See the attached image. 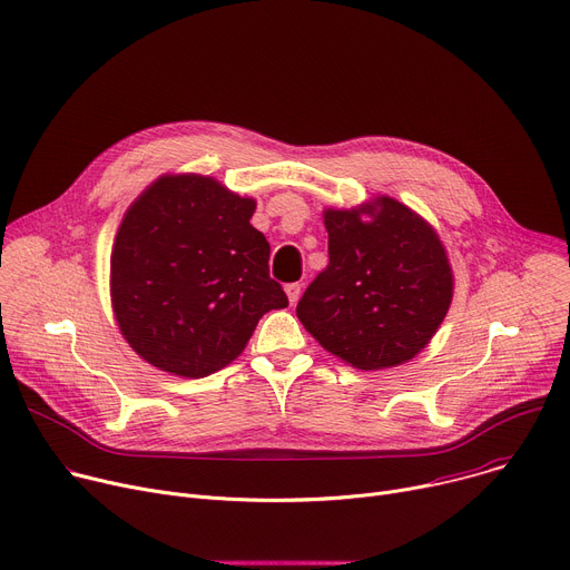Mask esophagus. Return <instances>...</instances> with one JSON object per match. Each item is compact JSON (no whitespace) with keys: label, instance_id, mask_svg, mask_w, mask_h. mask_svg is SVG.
<instances>
[{"label":"esophagus","instance_id":"esophagus-1","mask_svg":"<svg viewBox=\"0 0 570 570\" xmlns=\"http://www.w3.org/2000/svg\"><path fill=\"white\" fill-rule=\"evenodd\" d=\"M299 293H302V284H286V295H288V302L291 304H295L297 302V297H299Z\"/></svg>","mask_w":570,"mask_h":570}]
</instances>
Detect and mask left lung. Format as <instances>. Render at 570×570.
Returning a JSON list of instances; mask_svg holds the SVG:
<instances>
[{"instance_id":"obj_1","label":"left lung","mask_w":570,"mask_h":570,"mask_svg":"<svg viewBox=\"0 0 570 570\" xmlns=\"http://www.w3.org/2000/svg\"><path fill=\"white\" fill-rule=\"evenodd\" d=\"M325 227L330 264L295 308L304 330L361 371L416 356L452 302V271L436 232L386 195L350 212L327 209Z\"/></svg>"}]
</instances>
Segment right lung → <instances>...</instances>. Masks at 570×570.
<instances>
[{
  "instance_id": "right-lung-1",
  "label": "right lung",
  "mask_w": 570,
  "mask_h": 570,
  "mask_svg": "<svg viewBox=\"0 0 570 570\" xmlns=\"http://www.w3.org/2000/svg\"><path fill=\"white\" fill-rule=\"evenodd\" d=\"M252 197L212 177L166 175L131 206L111 252V302L127 343L179 377H206L243 352L288 297Z\"/></svg>"
}]
</instances>
